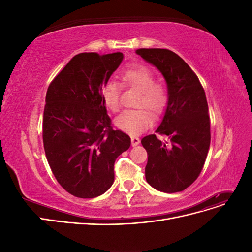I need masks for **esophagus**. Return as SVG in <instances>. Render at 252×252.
<instances>
[{
    "label": "esophagus",
    "mask_w": 252,
    "mask_h": 252,
    "mask_svg": "<svg viewBox=\"0 0 252 252\" xmlns=\"http://www.w3.org/2000/svg\"><path fill=\"white\" fill-rule=\"evenodd\" d=\"M140 144V139L136 138V136H131V145L132 146H136V145Z\"/></svg>",
    "instance_id": "34e87169"
}]
</instances>
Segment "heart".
Returning <instances> with one entry per match:
<instances>
[{
    "instance_id": "1",
    "label": "heart",
    "mask_w": 252,
    "mask_h": 252,
    "mask_svg": "<svg viewBox=\"0 0 252 252\" xmlns=\"http://www.w3.org/2000/svg\"><path fill=\"white\" fill-rule=\"evenodd\" d=\"M122 80L125 86L140 91L136 101V110L125 111L114 120V124L120 129L130 135H138L152 124V113L159 114L165 109L168 102V94L162 84L155 83V74L149 68L138 65L128 68L122 73ZM121 87L116 81H108L102 86V97L105 105L113 112L121 108L120 103Z\"/></svg>"
}]
</instances>
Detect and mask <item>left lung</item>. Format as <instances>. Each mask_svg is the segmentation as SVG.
Segmentation results:
<instances>
[{"instance_id":"left-lung-1","label":"left lung","mask_w":252,"mask_h":252,"mask_svg":"<svg viewBox=\"0 0 252 252\" xmlns=\"http://www.w3.org/2000/svg\"><path fill=\"white\" fill-rule=\"evenodd\" d=\"M135 53L163 74L168 93V102L156 132L166 135L169 145L156 134L142 139L148 155L145 177L159 191H183L199 177L210 146L205 91L191 68L173 51L141 48Z\"/></svg>"}]
</instances>
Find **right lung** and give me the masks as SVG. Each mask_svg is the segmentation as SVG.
Segmentation results:
<instances>
[{
    "label": "right lung",
    "instance_id": "obj_1",
    "mask_svg": "<svg viewBox=\"0 0 252 252\" xmlns=\"http://www.w3.org/2000/svg\"><path fill=\"white\" fill-rule=\"evenodd\" d=\"M122 52L74 56L53 79L43 118L44 149L51 171L67 192L91 199L114 181V162L130 138L113 130L102 86L123 61Z\"/></svg>",
    "mask_w": 252,
    "mask_h": 252
}]
</instances>
